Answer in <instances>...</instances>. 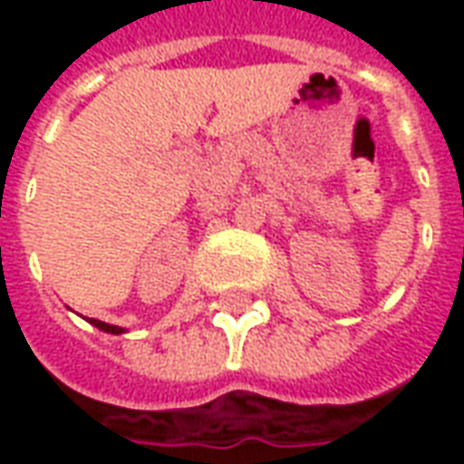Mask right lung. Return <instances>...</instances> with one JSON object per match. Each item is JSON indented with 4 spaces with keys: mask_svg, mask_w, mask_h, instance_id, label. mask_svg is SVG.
<instances>
[{
    "mask_svg": "<svg viewBox=\"0 0 464 464\" xmlns=\"http://www.w3.org/2000/svg\"><path fill=\"white\" fill-rule=\"evenodd\" d=\"M92 325H94V328H99V331H104V333H111V335H121V333H126L123 331V328H119V325H109V323H104V321H96V318H92Z\"/></svg>",
    "mask_w": 464,
    "mask_h": 464,
    "instance_id": "add662e5",
    "label": "right lung"
}]
</instances>
